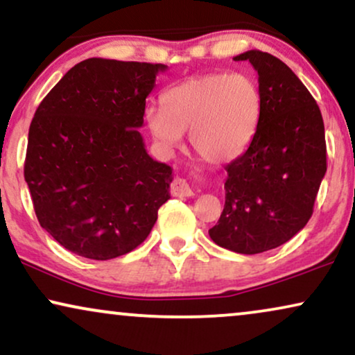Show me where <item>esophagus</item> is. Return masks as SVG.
<instances>
[{
    "label": "esophagus",
    "mask_w": 355,
    "mask_h": 355,
    "mask_svg": "<svg viewBox=\"0 0 355 355\" xmlns=\"http://www.w3.org/2000/svg\"><path fill=\"white\" fill-rule=\"evenodd\" d=\"M170 193H172V196L183 198V196H191L193 190L190 188V185H188L185 178H175L172 187H170Z\"/></svg>",
    "instance_id": "obj_1"
}]
</instances>
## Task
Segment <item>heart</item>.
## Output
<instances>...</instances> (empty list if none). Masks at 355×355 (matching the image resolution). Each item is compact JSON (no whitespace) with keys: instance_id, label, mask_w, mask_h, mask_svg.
I'll return each instance as SVG.
<instances>
[{"instance_id":"heart-1","label":"heart","mask_w":355,"mask_h":355,"mask_svg":"<svg viewBox=\"0 0 355 355\" xmlns=\"http://www.w3.org/2000/svg\"><path fill=\"white\" fill-rule=\"evenodd\" d=\"M162 108L144 113L149 133L165 149L180 146L188 130L191 149L211 164L237 159L257 133L261 92L245 74L211 73L187 79L160 96Z\"/></svg>"}]
</instances>
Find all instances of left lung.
Here are the masks:
<instances>
[{
	"label": "left lung",
	"instance_id": "8db88e82",
	"mask_svg": "<svg viewBox=\"0 0 355 355\" xmlns=\"http://www.w3.org/2000/svg\"><path fill=\"white\" fill-rule=\"evenodd\" d=\"M258 73L261 116L245 153L227 165L225 205L212 242L242 254L289 242L313 214L326 173L323 118L294 71L259 50L234 56Z\"/></svg>",
	"mask_w": 355,
	"mask_h": 355
}]
</instances>
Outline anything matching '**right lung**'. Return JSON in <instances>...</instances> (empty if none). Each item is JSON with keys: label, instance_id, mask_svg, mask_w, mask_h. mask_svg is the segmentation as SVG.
<instances>
[{"label": "right lung", "instance_id": "right-lung-1", "mask_svg": "<svg viewBox=\"0 0 355 355\" xmlns=\"http://www.w3.org/2000/svg\"><path fill=\"white\" fill-rule=\"evenodd\" d=\"M165 64L89 58L46 94L29 128L24 178L40 225L71 253L105 261L148 237L172 167L139 128Z\"/></svg>", "mask_w": 355, "mask_h": 355}]
</instances>
